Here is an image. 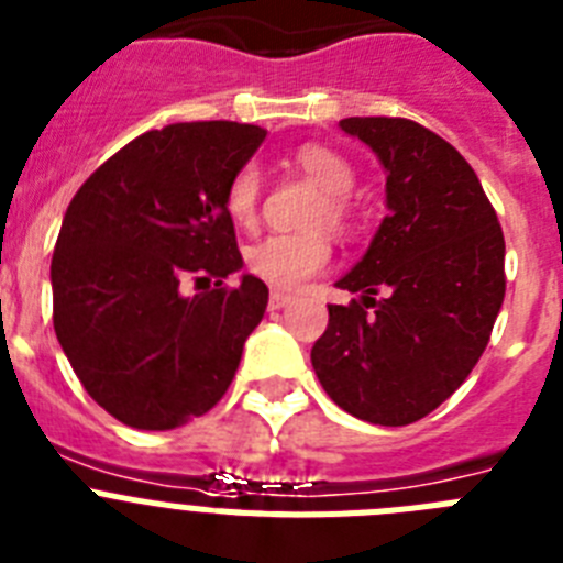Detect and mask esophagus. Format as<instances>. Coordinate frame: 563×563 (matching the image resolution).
Wrapping results in <instances>:
<instances>
[{"label":"esophagus","instance_id":"esophagus-1","mask_svg":"<svg viewBox=\"0 0 563 563\" xmlns=\"http://www.w3.org/2000/svg\"><path fill=\"white\" fill-rule=\"evenodd\" d=\"M291 302H295V297L283 295V291H272V297H268V306H272V309H286Z\"/></svg>","mask_w":563,"mask_h":563}]
</instances>
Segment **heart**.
<instances>
[{
  "label": "heart",
  "instance_id": "1",
  "mask_svg": "<svg viewBox=\"0 0 563 563\" xmlns=\"http://www.w3.org/2000/svg\"><path fill=\"white\" fill-rule=\"evenodd\" d=\"M297 166L325 192L317 223L334 232H351L356 223L354 203L349 200L354 187V166L331 146L309 144L295 155ZM227 214L238 227H252L261 207V169L254 164L241 166L227 187ZM331 263V243L325 234H272L266 241L246 249V268L268 286L295 291L302 283L320 275Z\"/></svg>",
  "mask_w": 563,
  "mask_h": 563
}]
</instances>
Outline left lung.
I'll list each match as a JSON object with an SVG mask.
<instances>
[{"label": "left lung", "instance_id": "8db88e82", "mask_svg": "<svg viewBox=\"0 0 563 563\" xmlns=\"http://www.w3.org/2000/svg\"><path fill=\"white\" fill-rule=\"evenodd\" d=\"M374 150L388 214L336 286L363 300L329 306L311 349L325 394L374 424L419 422L476 368L505 300V234L473 166L410 119H342Z\"/></svg>", "mask_w": 563, "mask_h": 563}]
</instances>
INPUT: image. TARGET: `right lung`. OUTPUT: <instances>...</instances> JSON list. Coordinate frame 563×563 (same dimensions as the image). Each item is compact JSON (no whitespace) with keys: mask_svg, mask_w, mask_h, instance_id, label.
<instances>
[{"mask_svg":"<svg viewBox=\"0 0 563 563\" xmlns=\"http://www.w3.org/2000/svg\"><path fill=\"white\" fill-rule=\"evenodd\" d=\"M266 130L238 121L139 135L81 184L51 263L53 329L85 390L119 422L173 430L221 402L268 302L243 275L232 175ZM216 280L200 296L183 283Z\"/></svg>","mask_w":563,"mask_h":563,"instance_id":"1","label":"right lung"}]
</instances>
